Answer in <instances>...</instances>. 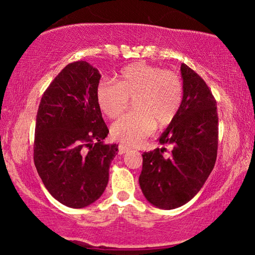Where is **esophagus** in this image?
Returning a JSON list of instances; mask_svg holds the SVG:
<instances>
[{"mask_svg": "<svg viewBox=\"0 0 255 255\" xmlns=\"http://www.w3.org/2000/svg\"><path fill=\"white\" fill-rule=\"evenodd\" d=\"M128 151H130V147H128L127 145L121 144L120 146H118V153H120V154H125V153Z\"/></svg>", "mask_w": 255, "mask_h": 255, "instance_id": "1", "label": "esophagus"}]
</instances>
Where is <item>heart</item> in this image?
Instances as JSON below:
<instances>
[{
    "label": "heart",
    "instance_id": "heart-1",
    "mask_svg": "<svg viewBox=\"0 0 255 255\" xmlns=\"http://www.w3.org/2000/svg\"><path fill=\"white\" fill-rule=\"evenodd\" d=\"M133 99L135 111L111 125V135L127 145H137L151 134L156 124L166 127L179 113L183 101V82L176 72L161 69L146 62L122 68L116 83L101 81L96 102L108 118H116Z\"/></svg>",
    "mask_w": 255,
    "mask_h": 255
}]
</instances>
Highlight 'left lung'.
<instances>
[{
  "label": "left lung",
  "mask_w": 255,
  "mask_h": 255,
  "mask_svg": "<svg viewBox=\"0 0 255 255\" xmlns=\"http://www.w3.org/2000/svg\"><path fill=\"white\" fill-rule=\"evenodd\" d=\"M183 101L179 113L158 139L170 145L142 153L139 184L146 200L159 209L189 202L210 175L217 158L218 115L216 100L197 73L181 65Z\"/></svg>",
  "instance_id": "8db88e82"
}]
</instances>
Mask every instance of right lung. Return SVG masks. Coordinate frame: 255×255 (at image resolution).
Listing matches in <instances>:
<instances>
[{
	"label": "right lung",
	"mask_w": 255,
	"mask_h": 255,
	"mask_svg": "<svg viewBox=\"0 0 255 255\" xmlns=\"http://www.w3.org/2000/svg\"><path fill=\"white\" fill-rule=\"evenodd\" d=\"M99 69L87 61L66 66L48 86L38 108L33 160L44 186L66 207L80 209L99 200L109 181L118 145L96 102Z\"/></svg>",
	"instance_id": "right-lung-1"
}]
</instances>
